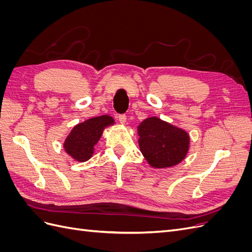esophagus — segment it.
Here are the masks:
<instances>
[{
  "mask_svg": "<svg viewBox=\"0 0 252 252\" xmlns=\"http://www.w3.org/2000/svg\"><path fill=\"white\" fill-rule=\"evenodd\" d=\"M126 120H127V118H126L125 114H120V116H119V122H120L121 124H125L126 123Z\"/></svg>",
  "mask_w": 252,
  "mask_h": 252,
  "instance_id": "34e87169",
  "label": "esophagus"
}]
</instances>
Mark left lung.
<instances>
[{"label":"left lung","mask_w":252,"mask_h":252,"mask_svg":"<svg viewBox=\"0 0 252 252\" xmlns=\"http://www.w3.org/2000/svg\"><path fill=\"white\" fill-rule=\"evenodd\" d=\"M138 133L141 152L155 168L177 165L187 155V132L158 118L144 120L138 127Z\"/></svg>","instance_id":"1"}]
</instances>
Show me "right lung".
<instances>
[{"instance_id": "add662e5", "label": "right lung", "mask_w": 252, "mask_h": 252, "mask_svg": "<svg viewBox=\"0 0 252 252\" xmlns=\"http://www.w3.org/2000/svg\"><path fill=\"white\" fill-rule=\"evenodd\" d=\"M113 123L109 116L89 119L75 126L64 143L66 152L79 162H85L94 154V145L100 140L103 129Z\"/></svg>"}]
</instances>
